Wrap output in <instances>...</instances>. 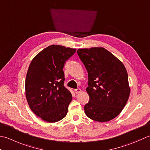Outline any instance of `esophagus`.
<instances>
[{
	"label": "esophagus",
	"instance_id": "34e87169",
	"mask_svg": "<svg viewBox=\"0 0 150 150\" xmlns=\"http://www.w3.org/2000/svg\"><path fill=\"white\" fill-rule=\"evenodd\" d=\"M74 92L76 94H79L81 92V90L80 89V88H77V89L74 90Z\"/></svg>",
	"mask_w": 150,
	"mask_h": 150
}]
</instances>
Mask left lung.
<instances>
[{
    "label": "left lung",
    "instance_id": "8db88e82",
    "mask_svg": "<svg viewBox=\"0 0 150 150\" xmlns=\"http://www.w3.org/2000/svg\"><path fill=\"white\" fill-rule=\"evenodd\" d=\"M77 53L88 72L87 117L100 122L117 117L130 94L126 69L121 61L103 47L79 48Z\"/></svg>",
    "mask_w": 150,
    "mask_h": 150
}]
</instances>
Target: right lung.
Wrapping results in <instances>:
<instances>
[{"mask_svg":"<svg viewBox=\"0 0 150 150\" xmlns=\"http://www.w3.org/2000/svg\"><path fill=\"white\" fill-rule=\"evenodd\" d=\"M76 49L52 45L41 51L30 64L25 81L30 109L44 121L56 122L68 112L72 96L64 86L63 68Z\"/></svg>","mask_w":150,"mask_h":150,"instance_id":"right-lung-1","label":"right lung"}]
</instances>
